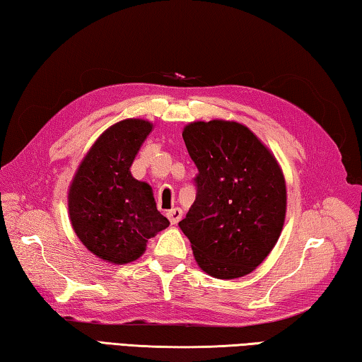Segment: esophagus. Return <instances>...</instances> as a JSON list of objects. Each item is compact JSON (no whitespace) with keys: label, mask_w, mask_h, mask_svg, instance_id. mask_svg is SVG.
<instances>
[{"label":"esophagus","mask_w":362,"mask_h":362,"mask_svg":"<svg viewBox=\"0 0 362 362\" xmlns=\"http://www.w3.org/2000/svg\"><path fill=\"white\" fill-rule=\"evenodd\" d=\"M167 216H168L171 224H177V223H180V219L182 218V210H181V208H173V210H170L167 213Z\"/></svg>","instance_id":"esophagus-1"}]
</instances>
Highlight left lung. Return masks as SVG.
Returning a JSON list of instances; mask_svg holds the SVG:
<instances>
[{"instance_id":"obj_1","label":"left lung","mask_w":362,"mask_h":362,"mask_svg":"<svg viewBox=\"0 0 362 362\" xmlns=\"http://www.w3.org/2000/svg\"><path fill=\"white\" fill-rule=\"evenodd\" d=\"M197 165V195L180 229L205 274L233 280L274 250L286 218V181L272 151L233 120H197L182 130Z\"/></svg>"}]
</instances>
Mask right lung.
Wrapping results in <instances>:
<instances>
[{
  "label": "right lung",
  "instance_id": "add662e5",
  "mask_svg": "<svg viewBox=\"0 0 362 362\" xmlns=\"http://www.w3.org/2000/svg\"><path fill=\"white\" fill-rule=\"evenodd\" d=\"M152 130L144 119H124L97 138L68 191V213L81 243L110 264H129L170 221L157 210L152 187L130 167Z\"/></svg>",
  "mask_w": 362,
  "mask_h": 362
}]
</instances>
